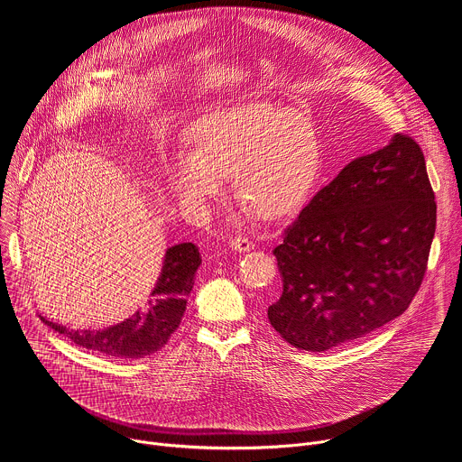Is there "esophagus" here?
Listing matches in <instances>:
<instances>
[{"instance_id": "1", "label": "esophagus", "mask_w": 462, "mask_h": 462, "mask_svg": "<svg viewBox=\"0 0 462 462\" xmlns=\"http://www.w3.org/2000/svg\"><path fill=\"white\" fill-rule=\"evenodd\" d=\"M230 246L236 252H246V250L254 248V243L248 237H245V236H236V237L230 239Z\"/></svg>"}]
</instances>
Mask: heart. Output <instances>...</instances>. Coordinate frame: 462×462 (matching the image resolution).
<instances>
[{
	"instance_id": "1",
	"label": "heart",
	"mask_w": 462,
	"mask_h": 462,
	"mask_svg": "<svg viewBox=\"0 0 462 462\" xmlns=\"http://www.w3.org/2000/svg\"><path fill=\"white\" fill-rule=\"evenodd\" d=\"M189 157L168 164L170 189L188 210H203L221 179L254 214L278 219L294 212L314 186L321 153L312 124L269 102L210 113L191 131Z\"/></svg>"
}]
</instances>
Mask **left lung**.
<instances>
[{"mask_svg":"<svg viewBox=\"0 0 462 462\" xmlns=\"http://www.w3.org/2000/svg\"><path fill=\"white\" fill-rule=\"evenodd\" d=\"M437 203L417 141L397 134L351 161L273 250L283 292L269 321L285 342L321 353L401 316L420 289Z\"/></svg>","mask_w":462,"mask_h":462,"instance_id":"8db88e82","label":"left lung"}]
</instances>
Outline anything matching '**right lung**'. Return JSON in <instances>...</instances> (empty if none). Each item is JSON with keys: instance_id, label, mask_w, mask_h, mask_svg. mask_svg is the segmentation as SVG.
I'll return each instance as SVG.
<instances>
[{"instance_id": "right-lung-1", "label": "right lung", "mask_w": 462, "mask_h": 462, "mask_svg": "<svg viewBox=\"0 0 462 462\" xmlns=\"http://www.w3.org/2000/svg\"><path fill=\"white\" fill-rule=\"evenodd\" d=\"M201 265V254L193 243H180L168 248L161 278L141 310L102 331H73L63 325L47 321L56 333L73 344L113 358L137 360L162 349L186 310V298L193 287V276Z\"/></svg>"}]
</instances>
